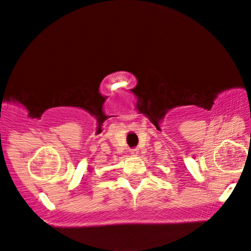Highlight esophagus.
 <instances>
[{"label": "esophagus", "instance_id": "esophagus-1", "mask_svg": "<svg viewBox=\"0 0 251 251\" xmlns=\"http://www.w3.org/2000/svg\"><path fill=\"white\" fill-rule=\"evenodd\" d=\"M138 149H132V151H131V154L132 155H135V156H136V154H138Z\"/></svg>", "mask_w": 251, "mask_h": 251}]
</instances>
